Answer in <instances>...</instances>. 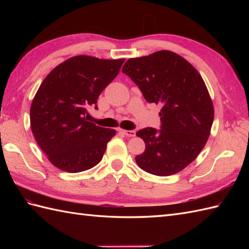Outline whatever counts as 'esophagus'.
<instances>
[{
  "label": "esophagus",
  "instance_id": "obj_1",
  "mask_svg": "<svg viewBox=\"0 0 249 249\" xmlns=\"http://www.w3.org/2000/svg\"><path fill=\"white\" fill-rule=\"evenodd\" d=\"M120 133H122L127 137H135L136 136V131L135 130H125V129H119Z\"/></svg>",
  "mask_w": 249,
  "mask_h": 249
}]
</instances>
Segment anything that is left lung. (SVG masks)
<instances>
[{"label": "left lung", "instance_id": "left-lung-1", "mask_svg": "<svg viewBox=\"0 0 249 249\" xmlns=\"http://www.w3.org/2000/svg\"><path fill=\"white\" fill-rule=\"evenodd\" d=\"M122 72L138 86L147 103L161 106L160 129L137 131L145 150L136 162L160 177L183 170L203 149L213 124V104L203 79L190 63L168 50L129 59Z\"/></svg>", "mask_w": 249, "mask_h": 249}]
</instances>
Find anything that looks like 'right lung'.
I'll return each mask as SVG.
<instances>
[{
  "mask_svg": "<svg viewBox=\"0 0 249 249\" xmlns=\"http://www.w3.org/2000/svg\"><path fill=\"white\" fill-rule=\"evenodd\" d=\"M78 55L56 66L41 82L31 105V128L53 165L81 172L102 160L115 130L88 122V109L118 76L124 63Z\"/></svg>",
  "mask_w": 249,
  "mask_h": 249,
  "instance_id": "obj_1",
  "label": "right lung"
}]
</instances>
